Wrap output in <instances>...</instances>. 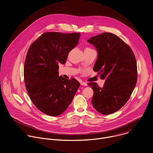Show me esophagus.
<instances>
[{"instance_id":"esophagus-1","label":"esophagus","mask_w":153,"mask_h":153,"mask_svg":"<svg viewBox=\"0 0 153 153\" xmlns=\"http://www.w3.org/2000/svg\"><path fill=\"white\" fill-rule=\"evenodd\" d=\"M80 84H81L82 85H83V86H87V83H86V82H85L81 81V82H80Z\"/></svg>"}]
</instances>
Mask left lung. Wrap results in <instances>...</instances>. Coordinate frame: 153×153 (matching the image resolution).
Instances as JSON below:
<instances>
[{
    "instance_id": "obj_1",
    "label": "left lung",
    "mask_w": 153,
    "mask_h": 153,
    "mask_svg": "<svg viewBox=\"0 0 153 153\" xmlns=\"http://www.w3.org/2000/svg\"><path fill=\"white\" fill-rule=\"evenodd\" d=\"M96 49L97 58L93 70L105 79L103 87L96 82L88 85L93 90L91 102L99 113L108 115L116 112L127 102L137 83L135 56L118 36L103 33L88 40Z\"/></svg>"
}]
</instances>
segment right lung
Masks as SVG:
<instances>
[{
    "label": "right lung",
    "mask_w": 153,
    "mask_h": 153,
    "mask_svg": "<svg viewBox=\"0 0 153 153\" xmlns=\"http://www.w3.org/2000/svg\"><path fill=\"white\" fill-rule=\"evenodd\" d=\"M80 34L48 32L30 47L24 65L28 94L39 110L50 116L63 113L80 86L75 79L59 76V64L66 63L69 53L78 44Z\"/></svg>",
    "instance_id": "obj_1"
}]
</instances>
